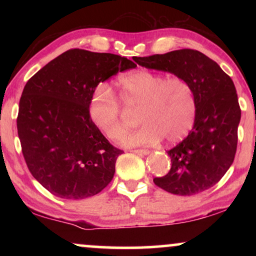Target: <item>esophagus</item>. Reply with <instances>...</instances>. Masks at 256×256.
I'll return each mask as SVG.
<instances>
[{"label":"esophagus","mask_w":256,"mask_h":256,"mask_svg":"<svg viewBox=\"0 0 256 256\" xmlns=\"http://www.w3.org/2000/svg\"><path fill=\"white\" fill-rule=\"evenodd\" d=\"M132 152L138 154V155H148L150 152L148 149H135V150H132Z\"/></svg>","instance_id":"34e87169"}]
</instances>
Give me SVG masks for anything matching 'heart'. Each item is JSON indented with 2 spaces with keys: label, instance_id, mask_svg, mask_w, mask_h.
I'll return each mask as SVG.
<instances>
[{
  "label": "heart",
  "instance_id": "b5f03b06",
  "mask_svg": "<svg viewBox=\"0 0 256 256\" xmlns=\"http://www.w3.org/2000/svg\"><path fill=\"white\" fill-rule=\"evenodd\" d=\"M118 98L126 107L138 110L142 126L126 135L124 146H152L163 138L168 143L183 140L194 127L197 116L194 90L183 76L138 70L118 79ZM110 86H96L90 101L93 124L112 141H118L126 132L121 103Z\"/></svg>",
  "mask_w": 256,
  "mask_h": 256
}]
</instances>
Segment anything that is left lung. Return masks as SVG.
Returning <instances> with one entry per match:
<instances>
[{
  "mask_svg": "<svg viewBox=\"0 0 256 256\" xmlns=\"http://www.w3.org/2000/svg\"><path fill=\"white\" fill-rule=\"evenodd\" d=\"M146 68L170 72L191 84L197 99L192 130L168 150L170 171L154 183L170 194L191 196L212 188L232 166L241 110L236 86L214 60L192 48L134 57Z\"/></svg>",
  "mask_w": 256,
  "mask_h": 256,
  "instance_id": "left-lung-1",
  "label": "left lung"
}]
</instances>
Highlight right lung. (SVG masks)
Masks as SVG:
<instances>
[{"label":"right lung","mask_w":256,"mask_h":256,"mask_svg":"<svg viewBox=\"0 0 256 256\" xmlns=\"http://www.w3.org/2000/svg\"><path fill=\"white\" fill-rule=\"evenodd\" d=\"M134 68L121 56L71 48L28 80L17 132L28 169L52 194L92 197L113 180L124 152L93 124L90 101L100 82Z\"/></svg>","instance_id":"obj_1"}]
</instances>
